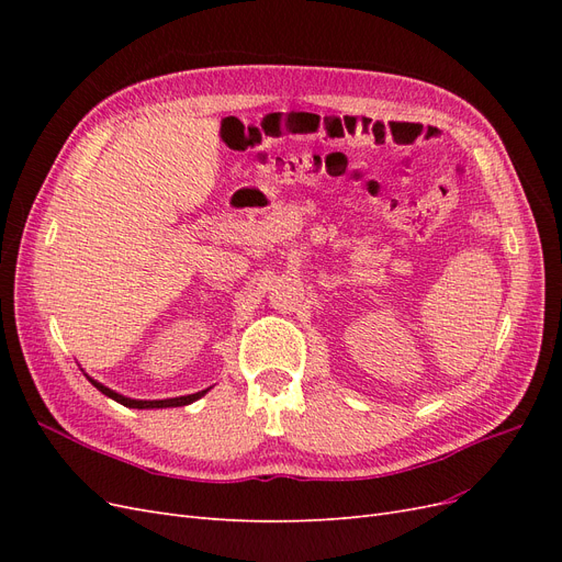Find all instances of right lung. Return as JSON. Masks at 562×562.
Returning a JSON list of instances; mask_svg holds the SVG:
<instances>
[{
  "label": "right lung",
  "instance_id": "1",
  "mask_svg": "<svg viewBox=\"0 0 562 562\" xmlns=\"http://www.w3.org/2000/svg\"><path fill=\"white\" fill-rule=\"evenodd\" d=\"M89 378V375H87ZM89 382L100 391V394H105L108 398H112V401H116V403H122V405H126V407H138V411H155V407H180V405H190V403H194V401H199L201 396H206L209 394V389H203V391H196V394H187V396H176V398H161V401H140V398H128V396H124V394H116L114 389H110V386H105V384H100L98 380H93V378H89Z\"/></svg>",
  "mask_w": 562,
  "mask_h": 562
}]
</instances>
